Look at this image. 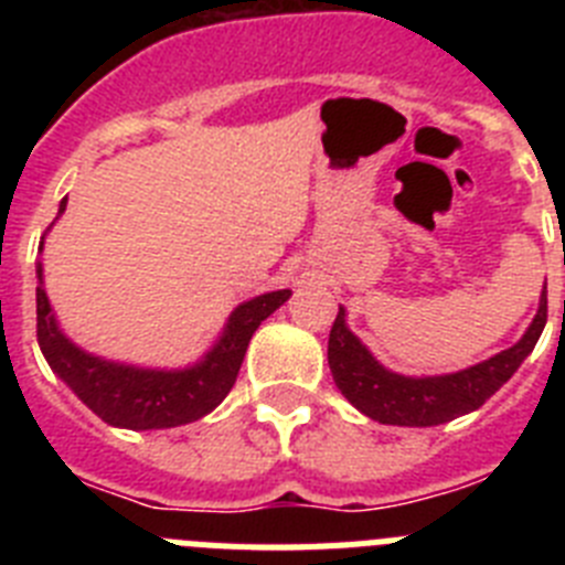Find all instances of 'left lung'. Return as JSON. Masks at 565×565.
<instances>
[{
  "label": "left lung",
  "mask_w": 565,
  "mask_h": 565,
  "mask_svg": "<svg viewBox=\"0 0 565 565\" xmlns=\"http://www.w3.org/2000/svg\"><path fill=\"white\" fill-rule=\"evenodd\" d=\"M348 313L339 308L328 337V364L342 396L379 424L396 427H436L478 411L483 402L512 379L523 359L535 351L546 328V286L532 326L512 348L483 362L441 376H402L387 371L362 339L348 328Z\"/></svg>",
  "instance_id": "obj_1"
}]
</instances>
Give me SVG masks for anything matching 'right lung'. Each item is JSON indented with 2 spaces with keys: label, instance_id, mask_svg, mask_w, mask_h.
Masks as SVG:
<instances>
[{
  "label": "right lung",
  "instance_id": "add662e5",
  "mask_svg": "<svg viewBox=\"0 0 565 565\" xmlns=\"http://www.w3.org/2000/svg\"><path fill=\"white\" fill-rule=\"evenodd\" d=\"M67 201H62L58 214ZM44 248V237L39 252ZM44 268L36 266V337L50 371L56 373L70 391L76 393L102 422L124 430H169L181 424L198 422L212 413L239 373L254 331L263 319L271 317L291 291H268L239 302L228 313L223 333L198 362L186 367H141V364L113 362L78 348L58 328V319L44 291Z\"/></svg>",
  "mask_w": 565,
  "mask_h": 565
}]
</instances>
